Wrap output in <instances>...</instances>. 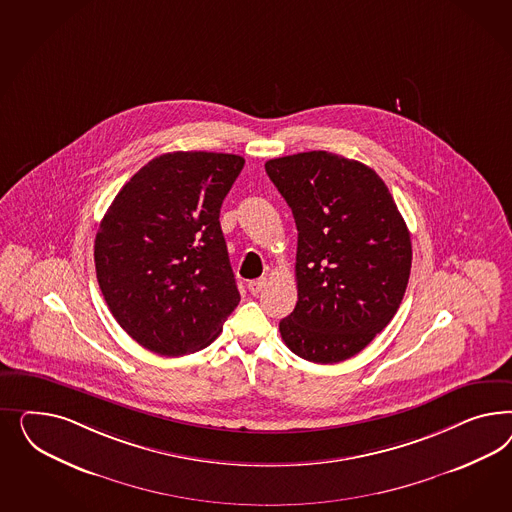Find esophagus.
I'll list each match as a JSON object with an SVG mask.
<instances>
[{
	"label": "esophagus",
	"instance_id": "34e87169",
	"mask_svg": "<svg viewBox=\"0 0 512 512\" xmlns=\"http://www.w3.org/2000/svg\"><path fill=\"white\" fill-rule=\"evenodd\" d=\"M264 287H266V278L253 279V281H249L248 283V289L251 295H259Z\"/></svg>",
	"mask_w": 512,
	"mask_h": 512
}]
</instances>
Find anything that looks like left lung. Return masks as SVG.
<instances>
[{
    "mask_svg": "<svg viewBox=\"0 0 512 512\" xmlns=\"http://www.w3.org/2000/svg\"><path fill=\"white\" fill-rule=\"evenodd\" d=\"M266 174L295 216L296 287L279 321L304 360L355 357L392 321L411 274V234L385 182L364 163L330 152L270 159Z\"/></svg>",
    "mask_w": 512,
    "mask_h": 512,
    "instance_id": "8db88e82",
    "label": "left lung"
}]
</instances>
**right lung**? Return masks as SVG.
Instances as JSON below:
<instances>
[{
	"instance_id": "right-lung-1",
	"label": "right lung",
	"mask_w": 512,
	"mask_h": 512,
	"mask_svg": "<svg viewBox=\"0 0 512 512\" xmlns=\"http://www.w3.org/2000/svg\"><path fill=\"white\" fill-rule=\"evenodd\" d=\"M244 157L172 152L144 165L95 236V272L125 332L163 357L201 351L240 302L219 210Z\"/></svg>"
}]
</instances>
